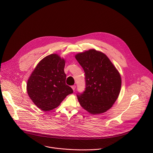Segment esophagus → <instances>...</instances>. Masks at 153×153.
<instances>
[{"instance_id":"obj_1","label":"esophagus","mask_w":153,"mask_h":153,"mask_svg":"<svg viewBox=\"0 0 153 153\" xmlns=\"http://www.w3.org/2000/svg\"><path fill=\"white\" fill-rule=\"evenodd\" d=\"M76 86L75 85H73L72 86H71V88H72V89L73 90V91H75V90H76Z\"/></svg>"}]
</instances>
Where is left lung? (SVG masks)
Segmentation results:
<instances>
[{
  "label": "left lung",
  "instance_id": "obj_1",
  "mask_svg": "<svg viewBox=\"0 0 153 153\" xmlns=\"http://www.w3.org/2000/svg\"><path fill=\"white\" fill-rule=\"evenodd\" d=\"M75 57L85 73V90L77 94L80 105L93 114L106 111L120 93L121 77L119 72L105 54L94 50Z\"/></svg>",
  "mask_w": 153,
  "mask_h": 153
}]
</instances>
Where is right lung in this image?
Listing matches in <instances>:
<instances>
[{"label": "right lung", "mask_w": 153, "mask_h": 153, "mask_svg": "<svg viewBox=\"0 0 153 153\" xmlns=\"http://www.w3.org/2000/svg\"><path fill=\"white\" fill-rule=\"evenodd\" d=\"M65 60L53 54L43 58L27 82V92L32 101L43 111L57 107L73 89L65 83Z\"/></svg>", "instance_id": "1"}]
</instances>
